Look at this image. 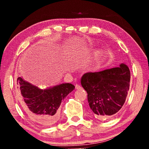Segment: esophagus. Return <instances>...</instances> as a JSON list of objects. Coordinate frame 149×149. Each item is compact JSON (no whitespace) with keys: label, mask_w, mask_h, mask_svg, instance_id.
<instances>
[{"label":"esophagus","mask_w":149,"mask_h":149,"mask_svg":"<svg viewBox=\"0 0 149 149\" xmlns=\"http://www.w3.org/2000/svg\"><path fill=\"white\" fill-rule=\"evenodd\" d=\"M75 89H81V87L79 85L76 84V85H75Z\"/></svg>","instance_id":"esophagus-1"}]
</instances>
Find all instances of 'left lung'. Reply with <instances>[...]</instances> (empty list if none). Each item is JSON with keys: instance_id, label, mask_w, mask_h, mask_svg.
<instances>
[{"instance_id": "obj_1", "label": "left lung", "mask_w": 149, "mask_h": 149, "mask_svg": "<svg viewBox=\"0 0 149 149\" xmlns=\"http://www.w3.org/2000/svg\"><path fill=\"white\" fill-rule=\"evenodd\" d=\"M130 71L127 65L83 75L81 84L87 93L93 115L99 120H107L119 112L130 89Z\"/></svg>"}]
</instances>
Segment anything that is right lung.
Instances as JSON below:
<instances>
[{"label":"right lung","instance_id":"add662e5","mask_svg":"<svg viewBox=\"0 0 149 149\" xmlns=\"http://www.w3.org/2000/svg\"><path fill=\"white\" fill-rule=\"evenodd\" d=\"M17 88L20 104L27 116L41 127H47L57 122L60 105L75 86L62 84L41 89L19 77Z\"/></svg>","mask_w":149,"mask_h":149}]
</instances>
